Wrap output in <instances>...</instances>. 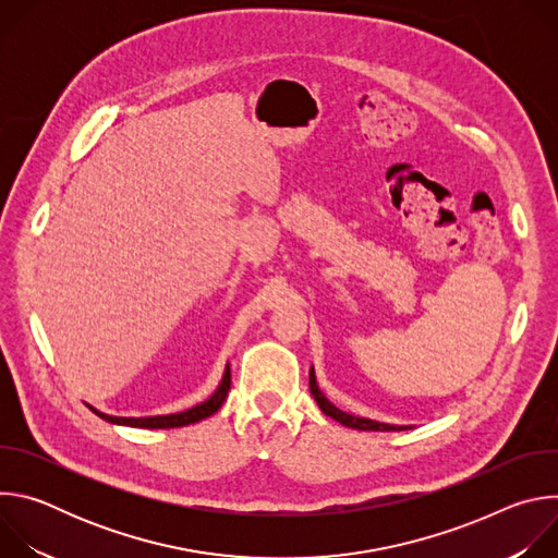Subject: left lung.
Wrapping results in <instances>:
<instances>
[{
  "instance_id": "left-lung-1",
  "label": "left lung",
  "mask_w": 558,
  "mask_h": 558,
  "mask_svg": "<svg viewBox=\"0 0 558 558\" xmlns=\"http://www.w3.org/2000/svg\"><path fill=\"white\" fill-rule=\"evenodd\" d=\"M308 388H311V395L315 397L317 407H320V411H323L325 415H329L331 420L340 422L342 426H349V428H355V430H407V428H411V426H390V424H381V422L366 420V417H355V415H349V413L340 411L338 407H333V404L327 400L325 392L320 390V386H317L313 366H311V371H308Z\"/></svg>"
}]
</instances>
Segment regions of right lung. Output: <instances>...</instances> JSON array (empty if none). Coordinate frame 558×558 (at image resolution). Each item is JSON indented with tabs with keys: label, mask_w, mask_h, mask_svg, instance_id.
<instances>
[{
	"label": "right lung",
	"mask_w": 558,
	"mask_h": 558,
	"mask_svg": "<svg viewBox=\"0 0 558 558\" xmlns=\"http://www.w3.org/2000/svg\"><path fill=\"white\" fill-rule=\"evenodd\" d=\"M229 386H231V375H229V364L225 368V375L218 384V388L214 390V395L209 397V400L183 411V413H172V415H154V417H114V415H106L97 409L90 407V411H95L101 420L110 422V424H119V426H132V428H181V426H190V424H196L209 415H214L222 402L225 397L229 392Z\"/></svg>",
	"instance_id": "add662e5"
}]
</instances>
